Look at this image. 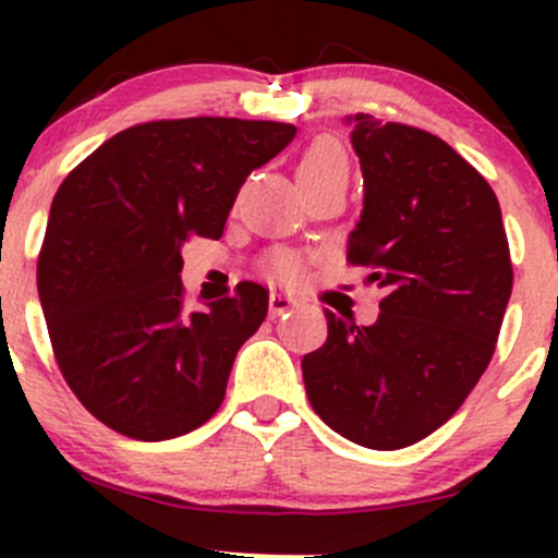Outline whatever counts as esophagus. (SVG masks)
Segmentation results:
<instances>
[{"mask_svg":"<svg viewBox=\"0 0 558 558\" xmlns=\"http://www.w3.org/2000/svg\"><path fill=\"white\" fill-rule=\"evenodd\" d=\"M294 305H296L294 296L283 294V291H272V294H269V313H272V315L289 313Z\"/></svg>","mask_w":558,"mask_h":558,"instance_id":"1","label":"esophagus"}]
</instances>
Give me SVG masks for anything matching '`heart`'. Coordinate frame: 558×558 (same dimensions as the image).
Listing matches in <instances>:
<instances>
[{
    "instance_id": "b5f03b06",
    "label": "heart",
    "mask_w": 558,
    "mask_h": 558,
    "mask_svg": "<svg viewBox=\"0 0 558 558\" xmlns=\"http://www.w3.org/2000/svg\"><path fill=\"white\" fill-rule=\"evenodd\" d=\"M329 174H348L345 150L335 140H315L300 159V165H296V180L329 178ZM272 272L278 278H294L300 272V262L289 253H280V256L272 258Z\"/></svg>"
}]
</instances>
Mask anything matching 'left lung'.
I'll return each mask as SVG.
<instances>
[{
    "label": "left lung",
    "instance_id": "8db88e82",
    "mask_svg": "<svg viewBox=\"0 0 558 558\" xmlns=\"http://www.w3.org/2000/svg\"><path fill=\"white\" fill-rule=\"evenodd\" d=\"M345 123L364 174L348 262L386 296L369 326L326 311L302 378L337 435L397 451L440 429L486 373L513 264L497 194L446 140L367 112Z\"/></svg>",
    "mask_w": 558,
    "mask_h": 558
}]
</instances>
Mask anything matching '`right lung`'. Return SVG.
<instances>
[{
	"label": "right lung",
	"instance_id": "1",
	"mask_svg": "<svg viewBox=\"0 0 558 558\" xmlns=\"http://www.w3.org/2000/svg\"><path fill=\"white\" fill-rule=\"evenodd\" d=\"M294 123L180 118L123 129L59 185L37 258L56 364L83 408L132 440L189 435L223 402L269 294L189 311L180 245L218 240L240 185L294 140Z\"/></svg>",
	"mask_w": 558,
	"mask_h": 558
}]
</instances>
